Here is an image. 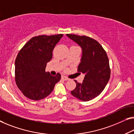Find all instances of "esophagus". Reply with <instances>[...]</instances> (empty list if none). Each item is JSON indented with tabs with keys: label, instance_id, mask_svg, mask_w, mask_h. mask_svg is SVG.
I'll list each match as a JSON object with an SVG mask.
<instances>
[{
	"label": "esophagus",
	"instance_id": "obj_1",
	"mask_svg": "<svg viewBox=\"0 0 134 134\" xmlns=\"http://www.w3.org/2000/svg\"><path fill=\"white\" fill-rule=\"evenodd\" d=\"M62 79L63 80H65V81H67V80H69L68 78L66 77H65V76H64V75L62 76Z\"/></svg>",
	"mask_w": 134,
	"mask_h": 134
}]
</instances>
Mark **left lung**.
<instances>
[{"label":"left lung","mask_w":134,"mask_h":134,"mask_svg":"<svg viewBox=\"0 0 134 134\" xmlns=\"http://www.w3.org/2000/svg\"><path fill=\"white\" fill-rule=\"evenodd\" d=\"M66 36L82 49L78 72L85 75L82 83L75 80L77 85L71 93L83 101L93 99L100 94L110 80L111 71L107 54L94 39L73 34H66Z\"/></svg>","instance_id":"obj_1"}]
</instances>
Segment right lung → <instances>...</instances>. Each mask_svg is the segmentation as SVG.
Masks as SVG:
<instances>
[{"label":"right lung","instance_id":"1","mask_svg":"<svg viewBox=\"0 0 134 134\" xmlns=\"http://www.w3.org/2000/svg\"><path fill=\"white\" fill-rule=\"evenodd\" d=\"M63 34L35 36L18 53L15 62V80L18 88L27 98L42 99L54 89L61 75L46 72L47 63L52 59L53 51Z\"/></svg>","mask_w":134,"mask_h":134}]
</instances>
